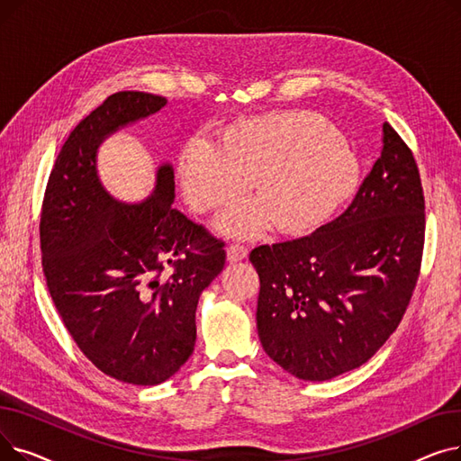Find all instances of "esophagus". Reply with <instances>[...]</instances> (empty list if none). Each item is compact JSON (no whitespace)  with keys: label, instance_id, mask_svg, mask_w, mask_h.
<instances>
[{"label":"esophagus","instance_id":"34e87169","mask_svg":"<svg viewBox=\"0 0 461 461\" xmlns=\"http://www.w3.org/2000/svg\"><path fill=\"white\" fill-rule=\"evenodd\" d=\"M226 256H228L230 263H237L249 256V249L243 245H230L226 250Z\"/></svg>","mask_w":461,"mask_h":461}]
</instances>
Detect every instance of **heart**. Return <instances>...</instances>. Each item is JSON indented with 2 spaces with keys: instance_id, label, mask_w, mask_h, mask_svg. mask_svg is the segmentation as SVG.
Returning a JSON list of instances; mask_svg holds the SVG:
<instances>
[{
  "instance_id": "b5f03b06",
  "label": "heart",
  "mask_w": 461,
  "mask_h": 461,
  "mask_svg": "<svg viewBox=\"0 0 461 461\" xmlns=\"http://www.w3.org/2000/svg\"><path fill=\"white\" fill-rule=\"evenodd\" d=\"M183 196L196 211L224 207L249 186L258 198L233 205L218 222L226 235L252 237L273 222L284 233L325 224L357 186L358 162L327 121L271 113L237 121L218 145L190 140L179 158Z\"/></svg>"
}]
</instances>
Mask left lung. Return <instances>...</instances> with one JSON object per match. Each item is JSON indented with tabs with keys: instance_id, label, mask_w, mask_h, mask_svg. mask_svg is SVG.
Listing matches in <instances>:
<instances>
[{
	"instance_id": "8db88e82",
	"label": "left lung",
	"mask_w": 461,
	"mask_h": 461,
	"mask_svg": "<svg viewBox=\"0 0 461 461\" xmlns=\"http://www.w3.org/2000/svg\"><path fill=\"white\" fill-rule=\"evenodd\" d=\"M351 205L312 235L250 252L258 334L276 365L329 381L365 365L400 325L424 249V194L413 153L389 125Z\"/></svg>"
}]
</instances>
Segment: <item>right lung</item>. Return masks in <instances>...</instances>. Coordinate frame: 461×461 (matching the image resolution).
Instances as JSON below:
<instances>
[{
  "label": "right lung",
  "mask_w": 461,
  "mask_h": 461,
  "mask_svg": "<svg viewBox=\"0 0 461 461\" xmlns=\"http://www.w3.org/2000/svg\"><path fill=\"white\" fill-rule=\"evenodd\" d=\"M166 103L119 91L82 119L56 158L39 226L48 292L72 340L106 375L141 386L188 360L200 295L226 263L222 240L174 209L172 164L140 203L117 202L99 179L101 143Z\"/></svg>",
  "instance_id": "obj_1"
}]
</instances>
